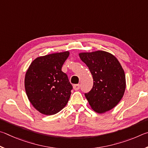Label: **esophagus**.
I'll return each instance as SVG.
<instances>
[{"instance_id":"34e87169","label":"esophagus","mask_w":148,"mask_h":148,"mask_svg":"<svg viewBox=\"0 0 148 148\" xmlns=\"http://www.w3.org/2000/svg\"><path fill=\"white\" fill-rule=\"evenodd\" d=\"M73 89L75 90H78L80 89V84H74L73 85Z\"/></svg>"}]
</instances>
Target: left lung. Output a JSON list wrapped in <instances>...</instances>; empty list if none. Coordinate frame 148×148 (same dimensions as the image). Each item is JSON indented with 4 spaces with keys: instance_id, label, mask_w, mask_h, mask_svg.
Wrapping results in <instances>:
<instances>
[{
    "instance_id": "8db88e82",
    "label": "left lung",
    "mask_w": 148,
    "mask_h": 148,
    "mask_svg": "<svg viewBox=\"0 0 148 148\" xmlns=\"http://www.w3.org/2000/svg\"><path fill=\"white\" fill-rule=\"evenodd\" d=\"M88 67L94 84L85 97L93 110L103 113L116 107L123 97L126 83L123 69L118 59L103 51L79 53Z\"/></svg>"
}]
</instances>
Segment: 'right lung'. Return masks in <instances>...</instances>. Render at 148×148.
<instances>
[{"instance_id":"right-lung-1","label":"right lung","mask_w":148,"mask_h":148,"mask_svg":"<svg viewBox=\"0 0 148 148\" xmlns=\"http://www.w3.org/2000/svg\"><path fill=\"white\" fill-rule=\"evenodd\" d=\"M69 54L66 51L38 57L26 73V94L41 114H55L68 102L73 86L62 67Z\"/></svg>"}]
</instances>
